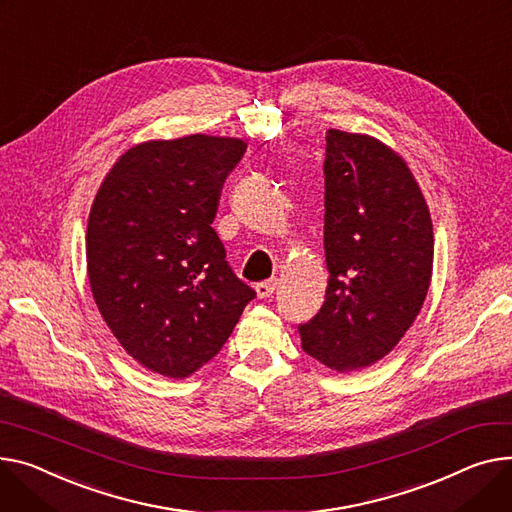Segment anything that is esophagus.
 <instances>
[{"instance_id":"esophagus-1","label":"esophagus","mask_w":512,"mask_h":512,"mask_svg":"<svg viewBox=\"0 0 512 512\" xmlns=\"http://www.w3.org/2000/svg\"><path fill=\"white\" fill-rule=\"evenodd\" d=\"M276 288H278V280H276V278H271V280L259 282V284L255 286V292H257V296H259V298H269L271 294L276 292Z\"/></svg>"}]
</instances>
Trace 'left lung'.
Listing matches in <instances>:
<instances>
[{"instance_id":"8db88e82","label":"left lung","mask_w":512,"mask_h":512,"mask_svg":"<svg viewBox=\"0 0 512 512\" xmlns=\"http://www.w3.org/2000/svg\"><path fill=\"white\" fill-rule=\"evenodd\" d=\"M321 311L298 325L302 350L337 372L385 358L416 321L434 259L432 220L407 162L366 133L325 135Z\"/></svg>"}]
</instances>
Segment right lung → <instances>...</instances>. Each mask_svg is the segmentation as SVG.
Wrapping results in <instances>:
<instances>
[{"label": "right lung", "instance_id": "obj_1", "mask_svg": "<svg viewBox=\"0 0 512 512\" xmlns=\"http://www.w3.org/2000/svg\"><path fill=\"white\" fill-rule=\"evenodd\" d=\"M247 144L193 133L129 148L98 187L86 265L98 311L144 368L185 379L210 362L255 292L212 222Z\"/></svg>", "mask_w": 512, "mask_h": 512}]
</instances>
